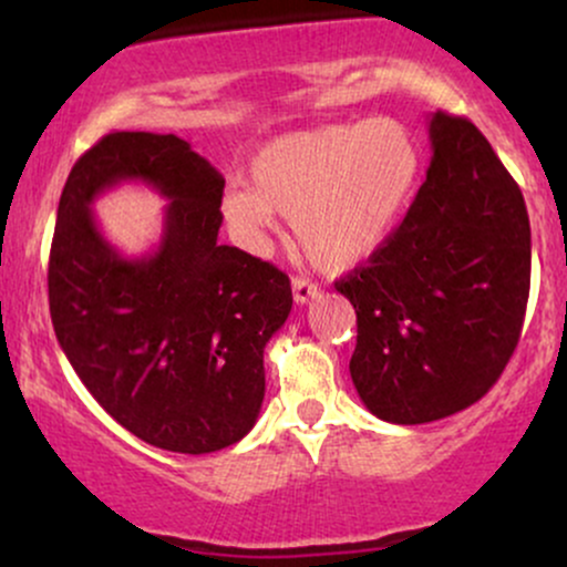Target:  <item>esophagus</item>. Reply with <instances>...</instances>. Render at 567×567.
<instances>
[{
	"instance_id": "obj_1",
	"label": "esophagus",
	"mask_w": 567,
	"mask_h": 567,
	"mask_svg": "<svg viewBox=\"0 0 567 567\" xmlns=\"http://www.w3.org/2000/svg\"><path fill=\"white\" fill-rule=\"evenodd\" d=\"M317 292H320V290H317V285L309 282V279H306V277L292 279V298H296V303L315 301Z\"/></svg>"
}]
</instances>
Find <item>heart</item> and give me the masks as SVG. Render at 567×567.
Instances as JSON below:
<instances>
[{
    "mask_svg": "<svg viewBox=\"0 0 567 567\" xmlns=\"http://www.w3.org/2000/svg\"><path fill=\"white\" fill-rule=\"evenodd\" d=\"M421 171L419 143L389 120L338 122L282 135L258 152L252 179L231 181L224 216L250 245L292 218L303 256L343 271L392 237Z\"/></svg>",
    "mask_w": 567,
    "mask_h": 567,
    "instance_id": "heart-1",
    "label": "heart"
}]
</instances>
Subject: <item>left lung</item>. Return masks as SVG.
I'll list each match as a JSON object with an SVG mask.
<instances>
[{"label": "left lung", "instance_id": "1", "mask_svg": "<svg viewBox=\"0 0 567 567\" xmlns=\"http://www.w3.org/2000/svg\"><path fill=\"white\" fill-rule=\"evenodd\" d=\"M432 165L408 216L336 290L357 311L349 373L389 424L474 405L504 373L530 292L519 186L464 116L429 120Z\"/></svg>", "mask_w": 567, "mask_h": 567}]
</instances>
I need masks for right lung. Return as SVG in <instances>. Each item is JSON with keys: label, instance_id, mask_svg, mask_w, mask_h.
I'll return each instance as SVG.
<instances>
[{"label": "right lung", "instance_id": "1", "mask_svg": "<svg viewBox=\"0 0 567 567\" xmlns=\"http://www.w3.org/2000/svg\"><path fill=\"white\" fill-rule=\"evenodd\" d=\"M135 179L168 199L161 245L122 257L92 202ZM224 175L178 135L109 133L71 167L50 247V317L71 368L148 445L213 453L261 413L264 349L290 315L285 271L218 245Z\"/></svg>", "mask_w": 567, "mask_h": 567}]
</instances>
